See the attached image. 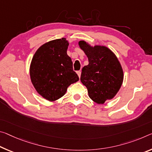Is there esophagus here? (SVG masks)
<instances>
[{"instance_id":"34e87169","label":"esophagus","mask_w":152,"mask_h":152,"mask_svg":"<svg viewBox=\"0 0 152 152\" xmlns=\"http://www.w3.org/2000/svg\"><path fill=\"white\" fill-rule=\"evenodd\" d=\"M76 73H77V74H78V76L79 78H80V75H81V72L80 71H77Z\"/></svg>"}]
</instances>
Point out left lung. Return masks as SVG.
Returning <instances> with one entry per match:
<instances>
[{
    "label": "left lung",
    "mask_w": 152,
    "mask_h": 152,
    "mask_svg": "<svg viewBox=\"0 0 152 152\" xmlns=\"http://www.w3.org/2000/svg\"><path fill=\"white\" fill-rule=\"evenodd\" d=\"M88 64L82 69L80 80L93 102L103 104L115 97L123 82V70L117 57L105 46L91 47L84 40L78 42Z\"/></svg>",
    "instance_id": "left-lung-1"
}]
</instances>
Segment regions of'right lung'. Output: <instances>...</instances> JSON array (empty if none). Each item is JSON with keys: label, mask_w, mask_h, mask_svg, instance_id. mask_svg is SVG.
Returning a JSON list of instances; mask_svg holds the SVG:
<instances>
[{"label": "right lung", "mask_w": 152, "mask_h": 152, "mask_svg": "<svg viewBox=\"0 0 152 152\" xmlns=\"http://www.w3.org/2000/svg\"><path fill=\"white\" fill-rule=\"evenodd\" d=\"M68 45L65 38L50 40L38 48L31 61L32 85L38 93L49 102L63 97L67 87L79 80L67 55Z\"/></svg>", "instance_id": "obj_1"}]
</instances>
